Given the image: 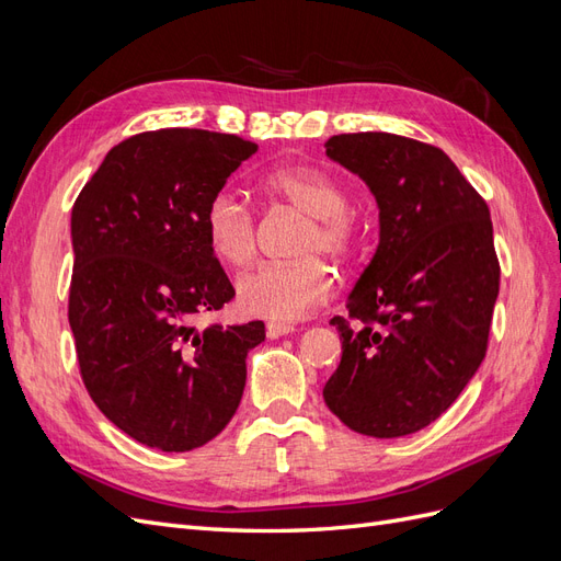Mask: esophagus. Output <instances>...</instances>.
<instances>
[{"label": "esophagus", "instance_id": "1", "mask_svg": "<svg viewBox=\"0 0 561 561\" xmlns=\"http://www.w3.org/2000/svg\"><path fill=\"white\" fill-rule=\"evenodd\" d=\"M293 332H295V325H280V322H268V325H266V336L268 339H278V336L293 334Z\"/></svg>", "mask_w": 561, "mask_h": 561}]
</instances>
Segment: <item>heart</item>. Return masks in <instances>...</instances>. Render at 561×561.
<instances>
[{
    "mask_svg": "<svg viewBox=\"0 0 561 561\" xmlns=\"http://www.w3.org/2000/svg\"><path fill=\"white\" fill-rule=\"evenodd\" d=\"M262 190L311 217L301 254L344 257L358 243V222L346 210L348 192L332 173L320 168H280L262 178ZM203 233L215 257L233 268L245 266L257 250L254 215L231 190L210 196L203 213ZM330 295L332 274L320 260L264 264L236 283V297L245 313L280 325L307 318Z\"/></svg>",
    "mask_w": 561,
    "mask_h": 561,
    "instance_id": "1",
    "label": "heart"
}]
</instances>
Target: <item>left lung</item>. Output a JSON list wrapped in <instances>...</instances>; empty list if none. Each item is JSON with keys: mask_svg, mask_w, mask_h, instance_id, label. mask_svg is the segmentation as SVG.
Returning <instances> with one entry per match:
<instances>
[{"mask_svg": "<svg viewBox=\"0 0 561 561\" xmlns=\"http://www.w3.org/2000/svg\"><path fill=\"white\" fill-rule=\"evenodd\" d=\"M325 154L358 175L379 208V245L332 318L342 363L322 388L360 435L426 428L480 369L501 268L484 198L443 149L393 133H344Z\"/></svg>", "mask_w": 561, "mask_h": 561, "instance_id": "obj_1", "label": "left lung"}]
</instances>
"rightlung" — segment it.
<instances>
[{
	"mask_svg": "<svg viewBox=\"0 0 561 561\" xmlns=\"http://www.w3.org/2000/svg\"><path fill=\"white\" fill-rule=\"evenodd\" d=\"M257 145L163 128L107 151L72 208L70 328L98 410L140 445L192 451L225 431L264 322L192 325L233 287L203 233L215 192Z\"/></svg>",
	"mask_w": 561,
	"mask_h": 561,
	"instance_id": "1",
	"label": "right lung"
}]
</instances>
